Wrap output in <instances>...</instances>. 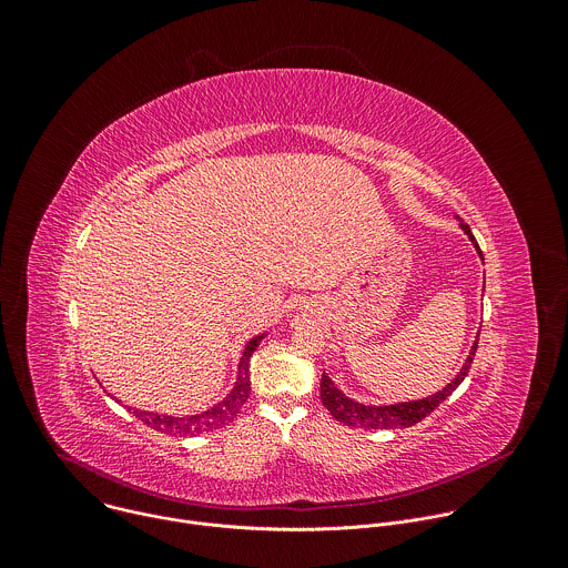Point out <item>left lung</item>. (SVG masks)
Instances as JSON below:
<instances>
[{"mask_svg": "<svg viewBox=\"0 0 568 568\" xmlns=\"http://www.w3.org/2000/svg\"><path fill=\"white\" fill-rule=\"evenodd\" d=\"M460 226L465 229V233L469 235L471 242L474 235L469 231V226L465 222H460ZM478 250V247H476ZM480 254V250H478ZM483 258V254H480ZM476 344L478 339L474 342L460 373L452 379V384H447L440 393L432 395V397H425V399H418V402H402V404H390V407H366V404H359V402H353L348 399L342 390H337V386L331 382L328 375L321 377V402L323 407H326L331 412V416L348 427H359V429H407L416 423H420L423 418H427L440 402H445L456 388L458 384L467 377L469 368H471V359L476 355Z\"/></svg>", "mask_w": 568, "mask_h": 568, "instance_id": "obj_1", "label": "left lung"}]
</instances>
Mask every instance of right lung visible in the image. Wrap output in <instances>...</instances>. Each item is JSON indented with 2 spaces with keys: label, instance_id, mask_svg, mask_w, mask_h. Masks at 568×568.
Returning <instances> with one entry per match:
<instances>
[{
  "label": "right lung",
  "instance_id": "1",
  "mask_svg": "<svg viewBox=\"0 0 568 568\" xmlns=\"http://www.w3.org/2000/svg\"><path fill=\"white\" fill-rule=\"evenodd\" d=\"M263 337H256L247 344L245 355L240 359V375L237 382L233 386V390L220 402L215 404L213 409L197 414V416H189V418H173V416H159V414H145V412H132L141 423H145L148 427L169 434V436H193V434H202V432H213L220 429L229 423H233V418L240 414L242 404L250 399V390H252V382H250V359L258 346Z\"/></svg>",
  "mask_w": 568,
  "mask_h": 568
}]
</instances>
